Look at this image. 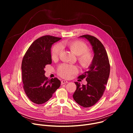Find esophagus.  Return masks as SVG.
Segmentation results:
<instances>
[{
    "instance_id": "esophagus-1",
    "label": "esophagus",
    "mask_w": 133,
    "mask_h": 133,
    "mask_svg": "<svg viewBox=\"0 0 133 133\" xmlns=\"http://www.w3.org/2000/svg\"><path fill=\"white\" fill-rule=\"evenodd\" d=\"M68 83V82L67 81H66V80H63V81H62V82H61V84H62V85H63V84H66V83Z\"/></svg>"
}]
</instances>
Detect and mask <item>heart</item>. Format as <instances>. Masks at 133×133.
Returning <instances> with one entry per match:
<instances>
[{"label": "heart", "mask_w": 133, "mask_h": 133, "mask_svg": "<svg viewBox=\"0 0 133 133\" xmlns=\"http://www.w3.org/2000/svg\"><path fill=\"white\" fill-rule=\"evenodd\" d=\"M62 46L68 48L72 52L77 56L78 61L82 67L86 68L91 65L93 56L90 52L87 51L88 47L84 43L79 41L64 42L62 44ZM61 51V46L59 44L55 45L51 50L52 59L53 60L57 59ZM78 70L76 66L63 64L58 67V73L64 78H69L71 75L77 73Z\"/></svg>", "instance_id": "heart-1"}]
</instances>
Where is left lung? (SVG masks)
<instances>
[{
    "mask_svg": "<svg viewBox=\"0 0 133 133\" xmlns=\"http://www.w3.org/2000/svg\"><path fill=\"white\" fill-rule=\"evenodd\" d=\"M79 37L85 38L90 43L94 55L88 70L78 77L81 79L85 78L87 84L81 86L79 83L75 82L77 88L72 97L79 105L89 107L95 104L103 96L109 78L110 65L106 50L97 38L89 35Z\"/></svg>",
    "mask_w": 133,
    "mask_h": 133,
    "instance_id": "obj_1",
    "label": "left lung"
}]
</instances>
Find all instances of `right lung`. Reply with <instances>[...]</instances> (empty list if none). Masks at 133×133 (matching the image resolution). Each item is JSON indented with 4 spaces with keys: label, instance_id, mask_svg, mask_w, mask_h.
Wrapping results in <instances>:
<instances>
[{
    "label": "right lung",
    "instance_id": "obj_1",
    "mask_svg": "<svg viewBox=\"0 0 133 133\" xmlns=\"http://www.w3.org/2000/svg\"><path fill=\"white\" fill-rule=\"evenodd\" d=\"M62 38L44 36L35 41L26 51L22 64L24 89L29 99L36 104L47 102L61 86L57 78L48 79L45 66L51 64V48Z\"/></svg>",
    "mask_w": 133,
    "mask_h": 133
}]
</instances>
